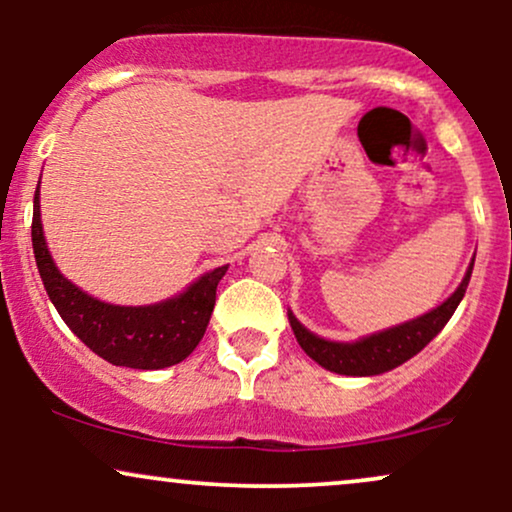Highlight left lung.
<instances>
[{"label": "left lung", "instance_id": "8db88e82", "mask_svg": "<svg viewBox=\"0 0 512 512\" xmlns=\"http://www.w3.org/2000/svg\"><path fill=\"white\" fill-rule=\"evenodd\" d=\"M474 260L469 264L467 274H464L462 284L457 286V291L452 293L445 303H440L438 308H433L431 313L416 317V320L404 322V325L390 327V330L375 332L370 337L358 339V342H330V339H322L305 330L301 322L289 313L291 330L296 334L301 349L308 354L313 361L320 363L322 368L332 370L339 375H380L387 370L402 366L404 361H409L411 356L419 354L424 346L431 342L436 334L448 325L452 313L457 310V305L464 298L467 291L469 276H472Z\"/></svg>", "mask_w": 512, "mask_h": 512}]
</instances>
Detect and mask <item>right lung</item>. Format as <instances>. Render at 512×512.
I'll use <instances>...</instances> for the list:
<instances>
[{
    "label": "right lung",
    "instance_id": "right-lung-1",
    "mask_svg": "<svg viewBox=\"0 0 512 512\" xmlns=\"http://www.w3.org/2000/svg\"><path fill=\"white\" fill-rule=\"evenodd\" d=\"M40 190V182H38ZM33 197V252L40 279L52 305L67 327L93 354L113 366L158 370L185 361L202 342L211 310L216 303V286L228 264L199 276L180 296L154 305H113L88 296L62 276L52 260L40 221V197Z\"/></svg>",
    "mask_w": 512,
    "mask_h": 512
}]
</instances>
